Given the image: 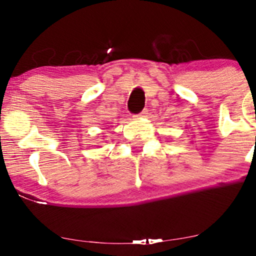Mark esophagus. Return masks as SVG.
<instances>
[{
	"mask_svg": "<svg viewBox=\"0 0 256 256\" xmlns=\"http://www.w3.org/2000/svg\"><path fill=\"white\" fill-rule=\"evenodd\" d=\"M146 115H147V110H144V112H141L140 114L134 115V118H146Z\"/></svg>",
	"mask_w": 256,
	"mask_h": 256,
	"instance_id": "1",
	"label": "esophagus"
}]
</instances>
